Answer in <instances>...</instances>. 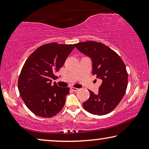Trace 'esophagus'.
<instances>
[{
	"label": "esophagus",
	"mask_w": 149,
	"mask_h": 149,
	"mask_svg": "<svg viewBox=\"0 0 149 149\" xmlns=\"http://www.w3.org/2000/svg\"><path fill=\"white\" fill-rule=\"evenodd\" d=\"M70 89H71V90H72V91H77L79 90V89H77V88L73 87H72L71 88H70Z\"/></svg>",
	"instance_id": "1"
}]
</instances>
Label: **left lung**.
<instances>
[{
	"label": "left lung",
	"instance_id": "8db88e82",
	"mask_svg": "<svg viewBox=\"0 0 149 149\" xmlns=\"http://www.w3.org/2000/svg\"><path fill=\"white\" fill-rule=\"evenodd\" d=\"M74 46L91 59L92 74L102 81L98 94L89 91L90 97L83 107L92 114H107L117 107L125 93L128 75L125 64L116 52L101 42L86 41Z\"/></svg>",
	"mask_w": 149,
	"mask_h": 149
}]
</instances>
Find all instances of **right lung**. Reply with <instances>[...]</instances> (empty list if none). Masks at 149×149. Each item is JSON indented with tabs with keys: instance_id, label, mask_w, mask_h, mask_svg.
<instances>
[{
	"instance_id": "right-lung-1",
	"label": "right lung",
	"mask_w": 149,
	"mask_h": 149,
	"mask_svg": "<svg viewBox=\"0 0 149 149\" xmlns=\"http://www.w3.org/2000/svg\"><path fill=\"white\" fill-rule=\"evenodd\" d=\"M74 48L73 45L56 42L43 45L25 62L17 82L18 90L27 107L35 115L51 118L64 107L70 88L51 83Z\"/></svg>"
}]
</instances>
